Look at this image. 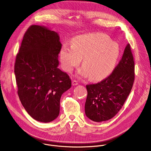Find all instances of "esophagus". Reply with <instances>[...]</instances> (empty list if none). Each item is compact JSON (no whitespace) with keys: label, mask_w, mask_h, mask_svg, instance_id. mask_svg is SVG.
<instances>
[{"label":"esophagus","mask_w":151,"mask_h":151,"mask_svg":"<svg viewBox=\"0 0 151 151\" xmlns=\"http://www.w3.org/2000/svg\"><path fill=\"white\" fill-rule=\"evenodd\" d=\"M78 84V82L76 80H73L72 81V85H77Z\"/></svg>","instance_id":"obj_1"}]
</instances>
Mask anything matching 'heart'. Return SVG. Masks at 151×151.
Wrapping results in <instances>:
<instances>
[{
	"mask_svg": "<svg viewBox=\"0 0 151 151\" xmlns=\"http://www.w3.org/2000/svg\"><path fill=\"white\" fill-rule=\"evenodd\" d=\"M121 53L117 42L102 33H93L75 37L71 47L64 45L60 52L61 65L64 70L72 72L81 63L79 73L88 74L93 80H98L109 76L115 69Z\"/></svg>",
	"mask_w": 151,
	"mask_h": 151,
	"instance_id": "1",
	"label": "heart"
}]
</instances>
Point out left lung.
I'll list each match as a JSON object with an SVG mask.
<instances>
[{"mask_svg": "<svg viewBox=\"0 0 151 151\" xmlns=\"http://www.w3.org/2000/svg\"><path fill=\"white\" fill-rule=\"evenodd\" d=\"M134 76V58L128 44L121 60L109 76L97 83L86 85V116L95 122L107 121L115 116L131 92Z\"/></svg>", "mask_w": 151, "mask_h": 151, "instance_id": "8db88e82", "label": "left lung"}]
</instances>
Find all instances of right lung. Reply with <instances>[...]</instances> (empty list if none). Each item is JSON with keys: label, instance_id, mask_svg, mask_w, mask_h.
<instances>
[{"label": "right lung", "instance_id": "obj_1", "mask_svg": "<svg viewBox=\"0 0 151 151\" xmlns=\"http://www.w3.org/2000/svg\"><path fill=\"white\" fill-rule=\"evenodd\" d=\"M61 48L57 33L32 25L16 56L18 97L30 116L39 122H50L58 116L61 95L72 86L69 76L58 68Z\"/></svg>", "mask_w": 151, "mask_h": 151}]
</instances>
